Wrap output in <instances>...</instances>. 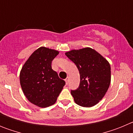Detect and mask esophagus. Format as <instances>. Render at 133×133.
I'll return each instance as SVG.
<instances>
[{"instance_id": "1", "label": "esophagus", "mask_w": 133, "mask_h": 133, "mask_svg": "<svg viewBox=\"0 0 133 133\" xmlns=\"http://www.w3.org/2000/svg\"><path fill=\"white\" fill-rule=\"evenodd\" d=\"M69 77H66L65 79V82H66V84H67L68 83H69Z\"/></svg>"}]
</instances>
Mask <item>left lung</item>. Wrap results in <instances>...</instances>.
<instances>
[{
	"instance_id": "obj_1",
	"label": "left lung",
	"mask_w": 133,
	"mask_h": 133,
	"mask_svg": "<svg viewBox=\"0 0 133 133\" xmlns=\"http://www.w3.org/2000/svg\"><path fill=\"white\" fill-rule=\"evenodd\" d=\"M65 55L76 64L80 73L79 87L71 90L75 103L83 107L95 106L103 98L110 86V64L89 47L72 50Z\"/></svg>"
}]
</instances>
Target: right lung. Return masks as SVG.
Instances as JSON below:
<instances>
[{
	"label": "right lung",
	"instance_id": "obj_1",
	"mask_svg": "<svg viewBox=\"0 0 133 133\" xmlns=\"http://www.w3.org/2000/svg\"><path fill=\"white\" fill-rule=\"evenodd\" d=\"M58 50L41 46L25 62L20 72V83L29 101L41 108L56 103L65 84L52 69L51 64Z\"/></svg>",
	"mask_w": 133,
	"mask_h": 133
}]
</instances>
